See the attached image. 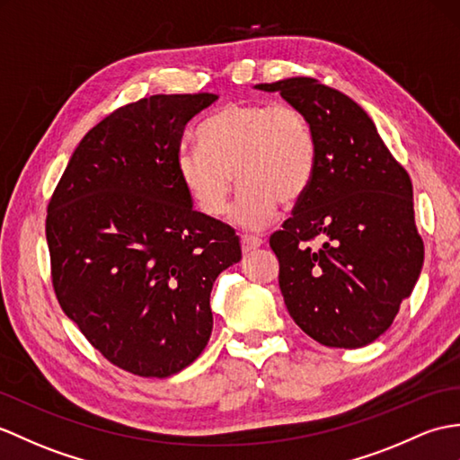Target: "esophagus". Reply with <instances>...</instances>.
Wrapping results in <instances>:
<instances>
[{
  "instance_id": "esophagus-1",
  "label": "esophagus",
  "mask_w": 460,
  "mask_h": 460,
  "mask_svg": "<svg viewBox=\"0 0 460 460\" xmlns=\"http://www.w3.org/2000/svg\"><path fill=\"white\" fill-rule=\"evenodd\" d=\"M262 244V239L252 237V234H241V249L243 252H251L254 249H259Z\"/></svg>"
}]
</instances>
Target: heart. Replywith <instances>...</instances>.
Wrapping results in <instances>:
<instances>
[{"label": "heart", "instance_id": "heart-1", "mask_svg": "<svg viewBox=\"0 0 460 460\" xmlns=\"http://www.w3.org/2000/svg\"><path fill=\"white\" fill-rule=\"evenodd\" d=\"M199 146L176 155V174L201 213L227 208L234 179L239 194L229 219L262 229L286 206L302 199L315 170V143L305 117L288 103H227L198 131Z\"/></svg>", "mask_w": 460, "mask_h": 460}]
</instances>
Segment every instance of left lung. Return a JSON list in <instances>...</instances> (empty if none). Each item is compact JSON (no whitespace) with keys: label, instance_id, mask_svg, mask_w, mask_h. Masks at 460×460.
<instances>
[{"label":"left lung","instance_id":"1","mask_svg":"<svg viewBox=\"0 0 460 460\" xmlns=\"http://www.w3.org/2000/svg\"><path fill=\"white\" fill-rule=\"evenodd\" d=\"M254 88L280 92L315 143L309 188L270 237L284 304L317 343L365 347L392 325L423 266L411 180L349 95L305 76Z\"/></svg>","mask_w":460,"mask_h":460}]
</instances>
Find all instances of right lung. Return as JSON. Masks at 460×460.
<instances>
[{
  "mask_svg": "<svg viewBox=\"0 0 460 460\" xmlns=\"http://www.w3.org/2000/svg\"><path fill=\"white\" fill-rule=\"evenodd\" d=\"M216 93L151 95L85 133L47 213L62 312L102 355L166 378L206 349L217 276L241 261L234 231L196 211L176 174L186 125Z\"/></svg>",
  "mask_w": 460,
  "mask_h": 460,
  "instance_id": "1",
  "label": "right lung"
}]
</instances>
